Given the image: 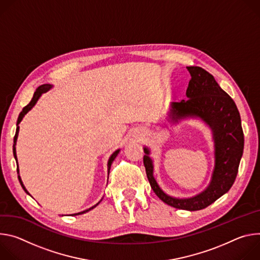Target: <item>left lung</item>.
Listing matches in <instances>:
<instances>
[{
  "instance_id": "1",
  "label": "left lung",
  "mask_w": 260,
  "mask_h": 260,
  "mask_svg": "<svg viewBox=\"0 0 260 260\" xmlns=\"http://www.w3.org/2000/svg\"><path fill=\"white\" fill-rule=\"evenodd\" d=\"M191 79L187 99L172 103L175 120L193 115L203 119L214 132L216 165L210 186L192 198L180 199L168 196L153 177V163L149 150L143 149V164L153 191L164 203L179 210H203L221 197L234 185L244 151V132L240 112L235 101L224 92L215 77L200 67H187Z\"/></svg>"
}]
</instances>
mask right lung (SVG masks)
<instances>
[{
  "label": "right lung",
  "mask_w": 260,
  "mask_h": 260,
  "mask_svg": "<svg viewBox=\"0 0 260 260\" xmlns=\"http://www.w3.org/2000/svg\"><path fill=\"white\" fill-rule=\"evenodd\" d=\"M50 89V85L49 84H42V85H40V86H38V88L36 89V91H35V93H34V95H33V98H32V100L30 101V103H28L27 105H25L23 108H22V110H21V112L19 113V115H18V119H17V123H16V125H17V127H16V132H15V135H14V146H13V155H14V158H15V160H16V163H17V159H16V152H15V142H16V139H17V135H18V130H19V127H18V124L20 123V121L22 120V118H23V115L30 110L35 104H36V102H37V100L39 99V97L41 96V94H43V93H45V92H47L48 90ZM119 152H120V150H118V151H115L111 156H110V158H109V160H108V164H107V166H108V174H109V169H110V166H111V163H112V161L114 160V158L118 156V154H119ZM17 171H18V167H17ZM18 180H19V183H20V185H21V187H22V189L28 194V192L25 190V188H24V186L22 185V182H21V180H20V178H19V176H18ZM100 203V201H99ZM99 203L97 204V205H95L94 207H92V208H90L89 210H85V211H83V212H80V213H77V214H74V215H80V214H83V213H86V212H89V211H91L92 209H94L95 207H97L98 205H99Z\"/></svg>",
  "instance_id": "1"
}]
</instances>
